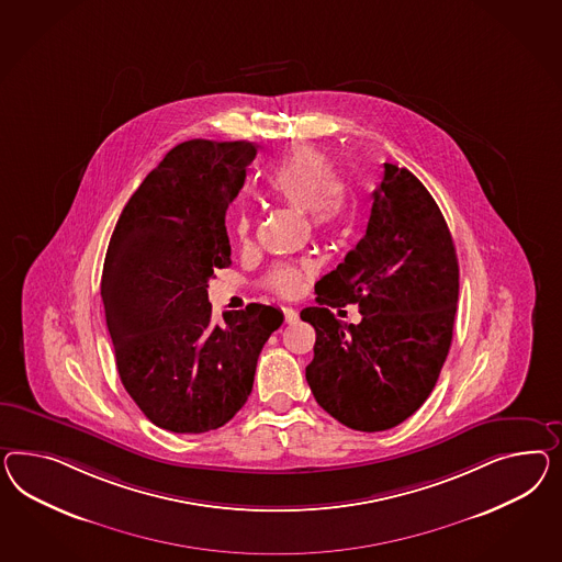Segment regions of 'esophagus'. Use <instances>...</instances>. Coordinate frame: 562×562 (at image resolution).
Listing matches in <instances>:
<instances>
[{
  "instance_id": "34e87169",
  "label": "esophagus",
  "mask_w": 562,
  "mask_h": 562,
  "mask_svg": "<svg viewBox=\"0 0 562 562\" xmlns=\"http://www.w3.org/2000/svg\"><path fill=\"white\" fill-rule=\"evenodd\" d=\"M282 313H284V321H286V323L299 321V311L292 308V306H282Z\"/></svg>"
}]
</instances>
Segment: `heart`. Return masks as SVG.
Listing matches in <instances>:
<instances>
[{"mask_svg": "<svg viewBox=\"0 0 562 562\" xmlns=\"http://www.w3.org/2000/svg\"><path fill=\"white\" fill-rule=\"evenodd\" d=\"M266 188L278 200L306 211L311 225L319 231L337 227L349 213L348 186L337 178L331 159L308 145L284 153L266 176ZM249 228V218L241 214L235 223L241 241L247 239ZM304 273V266L278 263L268 273V286L280 294H294L303 286Z\"/></svg>", "mask_w": 562, "mask_h": 562, "instance_id": "obj_1", "label": "heart"}]
</instances>
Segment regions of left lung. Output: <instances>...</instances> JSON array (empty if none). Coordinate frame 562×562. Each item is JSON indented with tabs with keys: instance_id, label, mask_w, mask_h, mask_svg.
<instances>
[{
	"instance_id": "obj_1",
	"label": "left lung",
	"mask_w": 562,
	"mask_h": 562,
	"mask_svg": "<svg viewBox=\"0 0 562 562\" xmlns=\"http://www.w3.org/2000/svg\"><path fill=\"white\" fill-rule=\"evenodd\" d=\"M372 196L364 237L315 284L317 306L301 313L317 331L306 382L323 409L358 431L391 429L424 405L458 303L454 241L424 183L384 164ZM346 303L361 306L358 326L330 313Z\"/></svg>"
}]
</instances>
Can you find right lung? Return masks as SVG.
<instances>
[{"instance_id":"obj_1","label":"right lung","mask_w":562,"mask_h":562,"mask_svg":"<svg viewBox=\"0 0 562 562\" xmlns=\"http://www.w3.org/2000/svg\"><path fill=\"white\" fill-rule=\"evenodd\" d=\"M258 147L192 138L167 153L122 209L102 301L126 393L173 434L227 424L251 393L282 313L251 303L211 323L209 280L231 266L225 214Z\"/></svg>"}]
</instances>
